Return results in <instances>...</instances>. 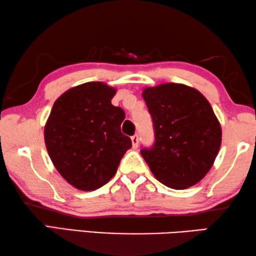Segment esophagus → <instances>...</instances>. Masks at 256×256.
I'll list each match as a JSON object with an SVG mask.
<instances>
[{"instance_id":"34e87169","label":"esophagus","mask_w":256,"mask_h":256,"mask_svg":"<svg viewBox=\"0 0 256 256\" xmlns=\"http://www.w3.org/2000/svg\"><path fill=\"white\" fill-rule=\"evenodd\" d=\"M131 140H132V146H133V148L136 149V148H138V136H133L132 138H131Z\"/></svg>"}]
</instances>
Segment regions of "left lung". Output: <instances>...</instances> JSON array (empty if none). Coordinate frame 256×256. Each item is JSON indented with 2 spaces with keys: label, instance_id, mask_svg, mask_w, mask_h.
Instances as JSON below:
<instances>
[{
  "label": "left lung",
  "instance_id": "left-lung-1",
  "mask_svg": "<svg viewBox=\"0 0 256 256\" xmlns=\"http://www.w3.org/2000/svg\"><path fill=\"white\" fill-rule=\"evenodd\" d=\"M154 123V144L141 154L160 183L184 190L198 183L214 162L222 128L196 89L164 84L142 92Z\"/></svg>",
  "mask_w": 256,
  "mask_h": 256
}]
</instances>
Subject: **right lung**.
<instances>
[{"label":"right lung","instance_id":"obj_1","mask_svg":"<svg viewBox=\"0 0 256 256\" xmlns=\"http://www.w3.org/2000/svg\"><path fill=\"white\" fill-rule=\"evenodd\" d=\"M116 89L86 82L60 96L45 125V144L58 172L81 190H94L115 175L132 146L120 132L125 112L112 105Z\"/></svg>","mask_w":256,"mask_h":256}]
</instances>
